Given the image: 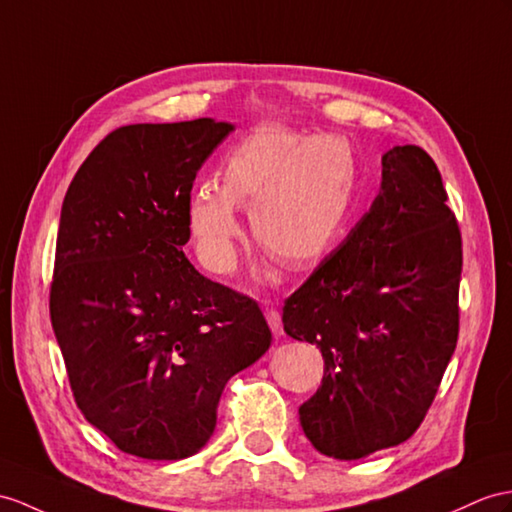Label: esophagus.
<instances>
[{"mask_svg": "<svg viewBox=\"0 0 512 512\" xmlns=\"http://www.w3.org/2000/svg\"><path fill=\"white\" fill-rule=\"evenodd\" d=\"M267 321H269V328H271L273 336L280 339V336L284 334V326H282V317H280L278 310H273V308L267 310Z\"/></svg>", "mask_w": 512, "mask_h": 512, "instance_id": "esophagus-1", "label": "esophagus"}]
</instances>
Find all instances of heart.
Listing matches in <instances>:
<instances>
[{"label": "heart", "mask_w": 512, "mask_h": 512, "mask_svg": "<svg viewBox=\"0 0 512 512\" xmlns=\"http://www.w3.org/2000/svg\"><path fill=\"white\" fill-rule=\"evenodd\" d=\"M356 162L339 136H302L282 126L247 134L223 162L221 182H199L186 223L204 267L226 276L236 265L249 208L256 241L286 267H306L330 252L350 215Z\"/></svg>", "instance_id": "b5f03b06"}]
</instances>
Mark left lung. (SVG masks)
<instances>
[{"mask_svg": "<svg viewBox=\"0 0 512 512\" xmlns=\"http://www.w3.org/2000/svg\"><path fill=\"white\" fill-rule=\"evenodd\" d=\"M434 160L382 156L380 193L282 308L284 332L321 350L299 423L317 452L358 460L415 434L458 339L463 247Z\"/></svg>", "mask_w": 512, "mask_h": 512, "instance_id": "1", "label": "left lung"}]
</instances>
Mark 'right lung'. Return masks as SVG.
I'll return each instance as SVG.
<instances>
[{
    "instance_id": "1",
    "label": "right lung",
    "mask_w": 512,
    "mask_h": 512,
    "mask_svg": "<svg viewBox=\"0 0 512 512\" xmlns=\"http://www.w3.org/2000/svg\"><path fill=\"white\" fill-rule=\"evenodd\" d=\"M232 130L208 117L123 126L62 202L54 334L82 415L132 456L202 450L223 386L271 345L254 299L204 278L182 252L193 180Z\"/></svg>"
}]
</instances>
